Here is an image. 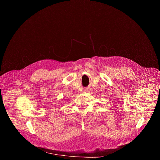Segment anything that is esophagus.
Returning <instances> with one entry per match:
<instances>
[{
  "mask_svg": "<svg viewBox=\"0 0 160 160\" xmlns=\"http://www.w3.org/2000/svg\"><path fill=\"white\" fill-rule=\"evenodd\" d=\"M87 90H88V91H89V89H87Z\"/></svg>",
  "mask_w": 160,
  "mask_h": 160,
  "instance_id": "esophagus-1",
  "label": "esophagus"
}]
</instances>
